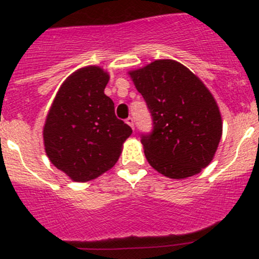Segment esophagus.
Masks as SVG:
<instances>
[{
	"mask_svg": "<svg viewBox=\"0 0 259 259\" xmlns=\"http://www.w3.org/2000/svg\"><path fill=\"white\" fill-rule=\"evenodd\" d=\"M125 121H126V124H127V125H130V126H132L133 129H134V119H133L132 116L127 117V119L125 120Z\"/></svg>",
	"mask_w": 259,
	"mask_h": 259,
	"instance_id": "obj_1",
	"label": "esophagus"
}]
</instances>
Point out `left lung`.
Wrapping results in <instances>:
<instances>
[{
	"label": "left lung",
	"mask_w": 259,
	"mask_h": 259,
	"mask_svg": "<svg viewBox=\"0 0 259 259\" xmlns=\"http://www.w3.org/2000/svg\"><path fill=\"white\" fill-rule=\"evenodd\" d=\"M129 74L153 120V130L142 134L149 164L173 179L200 173L215 154L223 126L209 90L173 60H156Z\"/></svg>",
	"instance_id": "8db88e82"
}]
</instances>
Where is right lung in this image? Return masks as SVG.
I'll return each mask as SVG.
<instances>
[{
	"label": "right lung",
	"instance_id": "1",
	"mask_svg": "<svg viewBox=\"0 0 259 259\" xmlns=\"http://www.w3.org/2000/svg\"><path fill=\"white\" fill-rule=\"evenodd\" d=\"M109 75L98 66L74 72L60 88L44 126L50 161L75 182L113 168L133 130L104 94Z\"/></svg>",
	"mask_w": 259,
	"mask_h": 259
}]
</instances>
